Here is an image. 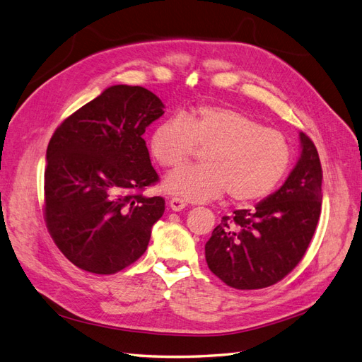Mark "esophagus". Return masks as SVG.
<instances>
[{"mask_svg": "<svg viewBox=\"0 0 362 362\" xmlns=\"http://www.w3.org/2000/svg\"><path fill=\"white\" fill-rule=\"evenodd\" d=\"M185 205H187V201H184L182 198H172L169 201V206L172 208L173 211H181L185 208Z\"/></svg>", "mask_w": 362, "mask_h": 362, "instance_id": "obj_1", "label": "esophagus"}]
</instances>
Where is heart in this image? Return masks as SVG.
I'll list each match as a JSON object with an SVG mask.
<instances>
[{"label":"heart","mask_w":362,"mask_h":362,"mask_svg":"<svg viewBox=\"0 0 362 362\" xmlns=\"http://www.w3.org/2000/svg\"><path fill=\"white\" fill-rule=\"evenodd\" d=\"M205 149L202 166L180 168L164 189L182 199L204 202L229 192L238 204L264 199L290 166V145L281 131L226 107L199 105L184 117L160 122L149 137L151 154L163 168H175Z\"/></svg>","instance_id":"b5f03b06"}]
</instances>
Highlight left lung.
<instances>
[{
  "label": "left lung",
  "mask_w": 362,
  "mask_h": 362,
  "mask_svg": "<svg viewBox=\"0 0 362 362\" xmlns=\"http://www.w3.org/2000/svg\"><path fill=\"white\" fill-rule=\"evenodd\" d=\"M300 136V158L287 181L254 210L223 216L205 245L210 270L237 290L270 287L299 264L322 211V166L315 145Z\"/></svg>",
  "instance_id": "left-lung-1"
}]
</instances>
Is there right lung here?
I'll use <instances>...</instances> for the list:
<instances>
[{
  "label": "right lung",
  "mask_w": 362,
  "mask_h": 362,
  "mask_svg": "<svg viewBox=\"0 0 362 362\" xmlns=\"http://www.w3.org/2000/svg\"><path fill=\"white\" fill-rule=\"evenodd\" d=\"M140 86L105 89L66 117L47 149L43 216L54 243L76 267L113 275L145 254L164 213L144 133L164 113Z\"/></svg>",
  "instance_id": "obj_1"
}]
</instances>
